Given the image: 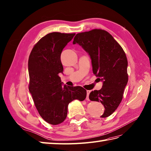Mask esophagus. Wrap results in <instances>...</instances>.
<instances>
[{
    "mask_svg": "<svg viewBox=\"0 0 151 151\" xmlns=\"http://www.w3.org/2000/svg\"><path fill=\"white\" fill-rule=\"evenodd\" d=\"M91 93V91L89 90H87V96H86V100H89V93Z\"/></svg>",
    "mask_w": 151,
    "mask_h": 151,
    "instance_id": "obj_1",
    "label": "esophagus"
}]
</instances>
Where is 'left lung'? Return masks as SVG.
I'll list each match as a JSON object with an SVG mask.
<instances>
[{"instance_id":"8db88e82","label":"left lung","mask_w":151,"mask_h":151,"mask_svg":"<svg viewBox=\"0 0 151 151\" xmlns=\"http://www.w3.org/2000/svg\"><path fill=\"white\" fill-rule=\"evenodd\" d=\"M73 44L80 45L88 53L93 73L103 83L101 89L90 93L89 99L104 106L101 118L109 116L120 105L128 82L124 51L111 35L102 29L76 34Z\"/></svg>"}]
</instances>
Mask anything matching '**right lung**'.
Instances as JSON below:
<instances>
[{
	"instance_id": "1",
	"label": "right lung",
	"mask_w": 151,
	"mask_h": 151,
	"mask_svg": "<svg viewBox=\"0 0 151 151\" xmlns=\"http://www.w3.org/2000/svg\"><path fill=\"white\" fill-rule=\"evenodd\" d=\"M75 33H49L38 42L28 60L29 90L38 113L51 125L62 123L67 117L69 104L85 100L87 92L82 87L63 85L60 56Z\"/></svg>"
}]
</instances>
